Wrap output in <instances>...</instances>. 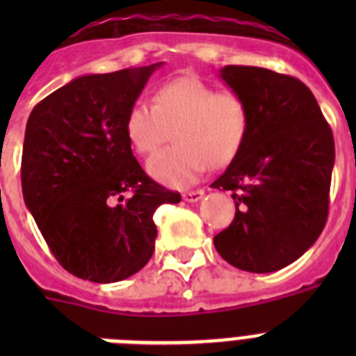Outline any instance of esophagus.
Listing matches in <instances>:
<instances>
[{
  "instance_id": "obj_1",
  "label": "esophagus",
  "mask_w": 356,
  "mask_h": 356,
  "mask_svg": "<svg viewBox=\"0 0 356 356\" xmlns=\"http://www.w3.org/2000/svg\"><path fill=\"white\" fill-rule=\"evenodd\" d=\"M203 196H205L203 191H187V193H184V201H187V203H196Z\"/></svg>"
}]
</instances>
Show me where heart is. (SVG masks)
<instances>
[{
	"label": "heart",
	"mask_w": 356,
	"mask_h": 356,
	"mask_svg": "<svg viewBox=\"0 0 356 356\" xmlns=\"http://www.w3.org/2000/svg\"><path fill=\"white\" fill-rule=\"evenodd\" d=\"M155 105L135 103L124 118L128 143L140 155L155 153L175 128V146L147 163L149 175L169 187L194 184L212 165H226L250 131V106L235 90H217L197 76H180L155 90Z\"/></svg>",
	"instance_id": "obj_1"
}]
</instances>
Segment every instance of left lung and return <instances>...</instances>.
I'll return each mask as SVG.
<instances>
[{"mask_svg": "<svg viewBox=\"0 0 356 356\" xmlns=\"http://www.w3.org/2000/svg\"><path fill=\"white\" fill-rule=\"evenodd\" d=\"M221 78L246 99L250 131L212 184L235 201L234 221L213 246L242 271H278L312 246L328 219L332 128L298 78L253 65H226Z\"/></svg>", "mask_w": 356, "mask_h": 356, "instance_id": "obj_1", "label": "left lung"}]
</instances>
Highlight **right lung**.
<instances>
[{
  "label": "right lung",
  "mask_w": 356,
  "mask_h": 356,
  "mask_svg": "<svg viewBox=\"0 0 356 356\" xmlns=\"http://www.w3.org/2000/svg\"><path fill=\"white\" fill-rule=\"evenodd\" d=\"M160 65L85 74L28 118L24 203L58 264L81 280L112 284L140 271L155 251L153 213L181 200L144 172L124 134L128 108Z\"/></svg>",
  "instance_id": "right-lung-1"
}]
</instances>
